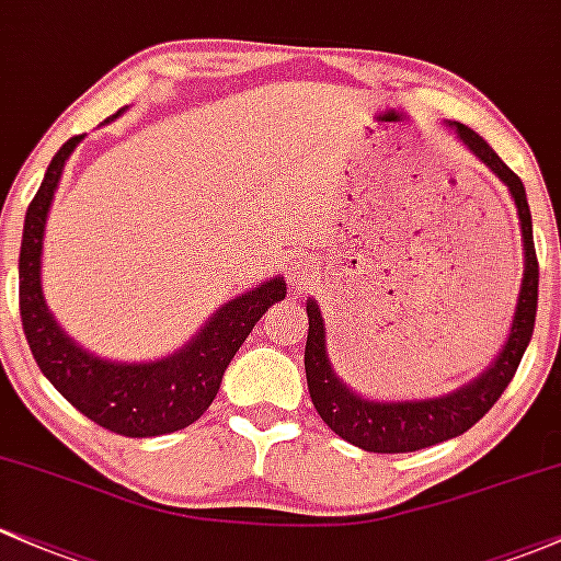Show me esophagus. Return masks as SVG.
<instances>
[{
    "label": "esophagus",
    "instance_id": "esophagus-1",
    "mask_svg": "<svg viewBox=\"0 0 561 561\" xmlns=\"http://www.w3.org/2000/svg\"><path fill=\"white\" fill-rule=\"evenodd\" d=\"M287 274H290V282L295 287L304 285L311 276V257L306 255V252H295L290 257V271H287Z\"/></svg>",
    "mask_w": 561,
    "mask_h": 561
}]
</instances>
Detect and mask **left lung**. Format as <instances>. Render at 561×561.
I'll use <instances>...</instances> for the list:
<instances>
[{"label": "left lung", "instance_id": "1", "mask_svg": "<svg viewBox=\"0 0 561 561\" xmlns=\"http://www.w3.org/2000/svg\"><path fill=\"white\" fill-rule=\"evenodd\" d=\"M447 127L458 135L460 144L469 149L479 162L488 168L503 186L508 188L511 202L516 207L522 231V285L516 298L514 319L503 348L482 375L463 383L460 389L428 399H370L348 389L337 373L332 370L328 354V324L322 309L313 298L306 300L309 313V341H306V380H309L311 402L319 417L335 431L341 439L362 447L367 453H415L423 447L460 436L469 431L479 417H484L497 402L506 386L514 378L522 356H525L535 330V311H538V257L533 242V215L527 205L525 183L516 172L506 168L492 146L471 127L460 122H447Z\"/></svg>", "mask_w": 561, "mask_h": 561}]
</instances>
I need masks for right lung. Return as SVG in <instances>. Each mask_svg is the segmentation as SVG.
<instances>
[{"mask_svg": "<svg viewBox=\"0 0 561 561\" xmlns=\"http://www.w3.org/2000/svg\"><path fill=\"white\" fill-rule=\"evenodd\" d=\"M127 111L119 108L106 122ZM103 122V125H106ZM82 144V135L66 140L45 172L39 191L31 199L23 224L18 279H21L23 332L36 365L66 399L98 426L114 434L144 436L172 434L191 426L213 404L226 367L257 319L287 295L285 276L261 282L220 306L188 343L162 359L119 362L92 354L58 324L42 290V248L55 191L66 162Z\"/></svg>", "mask_w": 561, "mask_h": 561, "instance_id": "add662e5", "label": "right lung"}]
</instances>
